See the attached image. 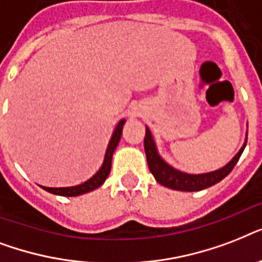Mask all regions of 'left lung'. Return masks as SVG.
I'll use <instances>...</instances> for the list:
<instances>
[{"mask_svg":"<svg viewBox=\"0 0 262 262\" xmlns=\"http://www.w3.org/2000/svg\"><path fill=\"white\" fill-rule=\"evenodd\" d=\"M248 143V132H246V139L238 154L228 162L224 167L215 170L211 172H204V174H187V172L179 171L177 168L164 162V159L159 155L156 143L154 140L149 127L145 126V137H144V149H145V155H147V162L149 171L155 177V179L160 185L166 187H170L172 190H181V191H199L203 189L215 185L220 182L222 179L226 178L236 162L239 160L242 152Z\"/></svg>","mask_w":262,"mask_h":262,"instance_id":"1","label":"left lung"}]
</instances>
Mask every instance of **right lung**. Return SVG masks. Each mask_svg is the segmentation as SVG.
Segmentation results:
<instances>
[{"label": "right lung", "mask_w": 262, "mask_h": 262, "mask_svg": "<svg viewBox=\"0 0 262 262\" xmlns=\"http://www.w3.org/2000/svg\"><path fill=\"white\" fill-rule=\"evenodd\" d=\"M126 122V119H121L117 126H115L114 132H113V136H111L110 141H108V145H107L106 154H104V160H103L102 167L99 168L96 174L92 175L88 181L80 183V185H76V186H68V187H46L40 186L42 189H45L49 193H53V194L58 195H65V197H76V195L84 194V193H88V191H92L95 189H98L99 186H102L106 178L110 174L111 170V160H113V154H114L115 148L118 145L119 140H121V136H122V127Z\"/></svg>", "instance_id": "right-lung-1"}]
</instances>
